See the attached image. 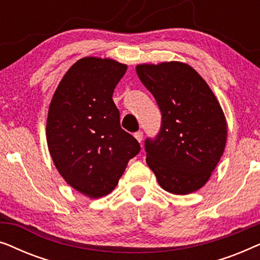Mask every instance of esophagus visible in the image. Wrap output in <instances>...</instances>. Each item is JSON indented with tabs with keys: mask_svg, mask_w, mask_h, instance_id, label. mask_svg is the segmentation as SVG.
Returning <instances> with one entry per match:
<instances>
[{
	"mask_svg": "<svg viewBox=\"0 0 260 260\" xmlns=\"http://www.w3.org/2000/svg\"><path fill=\"white\" fill-rule=\"evenodd\" d=\"M134 136L138 142H140V143L142 142V140H143V133H142V131H137V133H135Z\"/></svg>",
	"mask_w": 260,
	"mask_h": 260,
	"instance_id": "obj_1",
	"label": "esophagus"
}]
</instances>
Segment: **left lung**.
Segmentation results:
<instances>
[{
    "mask_svg": "<svg viewBox=\"0 0 260 260\" xmlns=\"http://www.w3.org/2000/svg\"><path fill=\"white\" fill-rule=\"evenodd\" d=\"M136 72L162 113L157 137L145 141L147 165L169 193L197 191L207 183L226 147L227 123L218 99L188 63H141Z\"/></svg>",
    "mask_w": 260,
    "mask_h": 260,
    "instance_id": "1",
    "label": "left lung"
}]
</instances>
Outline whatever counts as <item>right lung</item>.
Here are the masks:
<instances>
[{
  "label": "right lung",
  "mask_w": 260,
  "mask_h": 260,
  "mask_svg": "<svg viewBox=\"0 0 260 260\" xmlns=\"http://www.w3.org/2000/svg\"><path fill=\"white\" fill-rule=\"evenodd\" d=\"M126 69L113 59L85 56L65 73L49 104L46 137L55 168L91 199L111 193L141 150L120 127L112 99Z\"/></svg>",
  "instance_id": "add662e5"
}]
</instances>
